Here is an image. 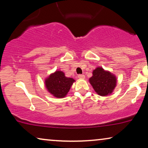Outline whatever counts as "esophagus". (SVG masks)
<instances>
[{
    "label": "esophagus",
    "instance_id": "34e87169",
    "mask_svg": "<svg viewBox=\"0 0 148 148\" xmlns=\"http://www.w3.org/2000/svg\"><path fill=\"white\" fill-rule=\"evenodd\" d=\"M78 78L79 79H85V75L83 74H79L78 75Z\"/></svg>",
    "mask_w": 148,
    "mask_h": 148
}]
</instances>
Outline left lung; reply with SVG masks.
Here are the masks:
<instances>
[{
    "instance_id": "8db88e82",
    "label": "left lung",
    "mask_w": 148,
    "mask_h": 148,
    "mask_svg": "<svg viewBox=\"0 0 148 148\" xmlns=\"http://www.w3.org/2000/svg\"><path fill=\"white\" fill-rule=\"evenodd\" d=\"M116 81L115 75L101 67L93 70V76L89 79V82L94 90L101 96H106L112 93L116 86Z\"/></svg>"
}]
</instances>
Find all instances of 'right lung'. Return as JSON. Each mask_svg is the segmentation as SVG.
I'll return each instance as SVG.
<instances>
[{
  "label": "right lung",
  "instance_id": "1",
  "mask_svg": "<svg viewBox=\"0 0 148 148\" xmlns=\"http://www.w3.org/2000/svg\"><path fill=\"white\" fill-rule=\"evenodd\" d=\"M75 80L65 76L63 72L57 71L45 80V85L49 92L57 98L65 97Z\"/></svg>",
  "mask_w": 148,
  "mask_h": 148
}]
</instances>
